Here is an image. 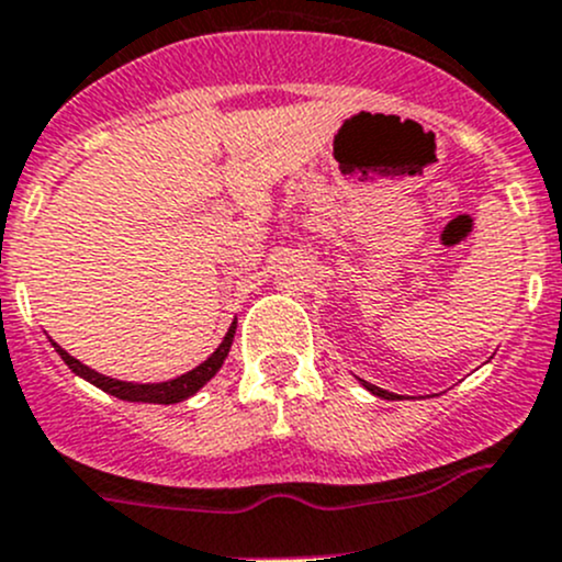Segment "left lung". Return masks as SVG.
<instances>
[{
    "mask_svg": "<svg viewBox=\"0 0 562 562\" xmlns=\"http://www.w3.org/2000/svg\"><path fill=\"white\" fill-rule=\"evenodd\" d=\"M361 386H364L367 391H370V394H375V396H383V400H400V394H391V391H386V389H378V386H372V383H367V381H361Z\"/></svg>",
    "mask_w": 562,
    "mask_h": 562,
    "instance_id": "8db88e82",
    "label": "left lung"
}]
</instances>
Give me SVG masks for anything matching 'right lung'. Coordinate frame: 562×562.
I'll return each instance as SVG.
<instances>
[{
	"label": "right lung",
	"mask_w": 562,
	"mask_h": 562,
	"mask_svg": "<svg viewBox=\"0 0 562 562\" xmlns=\"http://www.w3.org/2000/svg\"><path fill=\"white\" fill-rule=\"evenodd\" d=\"M234 334H236V321L231 323L228 334H225V339L220 342V348L214 350V353L209 356L203 364H198L195 370L184 372V375L173 378V381H166V383H127V381H116V378H105V375H100V372L89 370V367L81 364L78 359H72V356L67 353L65 348H59L54 339H50V345H54L56 353L61 356V361H65V364L70 367L76 375H81L83 381L94 383L98 389L108 391L111 396H119V400H124V402H155V405H176V402L187 400V396H192L195 391H201L214 375H217V370L223 367V361L228 359V350H231V345H234Z\"/></svg>",
	"instance_id": "obj_1"
}]
</instances>
